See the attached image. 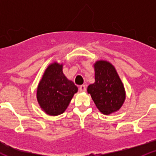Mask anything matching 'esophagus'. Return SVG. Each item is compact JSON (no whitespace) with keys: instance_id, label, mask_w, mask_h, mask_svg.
<instances>
[{"instance_id":"34e87169","label":"esophagus","mask_w":156,"mask_h":156,"mask_svg":"<svg viewBox=\"0 0 156 156\" xmlns=\"http://www.w3.org/2000/svg\"><path fill=\"white\" fill-rule=\"evenodd\" d=\"M86 90H87V87H86L85 85H81L79 87V91L80 92H86Z\"/></svg>"}]
</instances>
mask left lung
<instances>
[{
    "label": "left lung",
    "instance_id": "obj_1",
    "mask_svg": "<svg viewBox=\"0 0 156 156\" xmlns=\"http://www.w3.org/2000/svg\"><path fill=\"white\" fill-rule=\"evenodd\" d=\"M94 68L95 81L89 85L87 92L103 114L117 112L125 100V91L117 70L110 62L103 60L96 62Z\"/></svg>",
    "mask_w": 156,
    "mask_h": 156
}]
</instances>
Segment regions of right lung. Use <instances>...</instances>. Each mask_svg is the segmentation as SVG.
Masks as SVG:
<instances>
[{
    "instance_id": "add662e5",
    "label": "right lung",
    "mask_w": 156,
    "mask_h": 156,
    "mask_svg": "<svg viewBox=\"0 0 156 156\" xmlns=\"http://www.w3.org/2000/svg\"><path fill=\"white\" fill-rule=\"evenodd\" d=\"M63 64H51L39 81L37 98L41 108L51 116H57L65 112L78 87L64 75Z\"/></svg>"
}]
</instances>
